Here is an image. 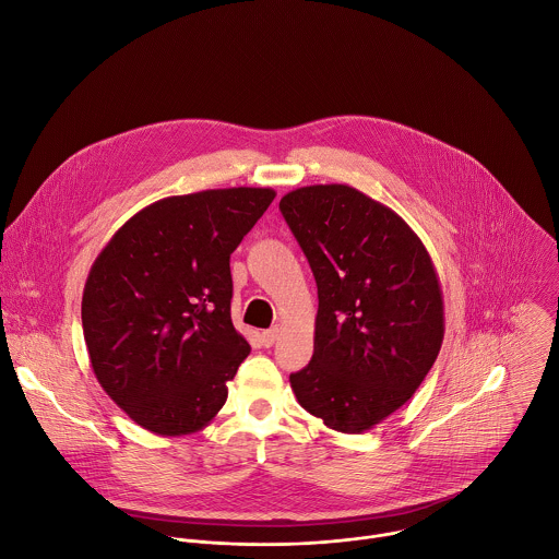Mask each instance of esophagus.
Segmentation results:
<instances>
[{"instance_id": "obj_1", "label": "esophagus", "mask_w": 559, "mask_h": 559, "mask_svg": "<svg viewBox=\"0 0 559 559\" xmlns=\"http://www.w3.org/2000/svg\"><path fill=\"white\" fill-rule=\"evenodd\" d=\"M277 338H280V328H271V330L262 332V345L264 347H273L277 343Z\"/></svg>"}]
</instances>
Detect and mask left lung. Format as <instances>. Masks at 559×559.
<instances>
[{
  "instance_id": "8db88e82",
  "label": "left lung",
  "mask_w": 559,
  "mask_h": 559,
  "mask_svg": "<svg viewBox=\"0 0 559 559\" xmlns=\"http://www.w3.org/2000/svg\"><path fill=\"white\" fill-rule=\"evenodd\" d=\"M280 210L319 288L314 354L290 374L293 392L330 429L362 433L409 401L438 358V273L414 229L358 188H297Z\"/></svg>"
}]
</instances>
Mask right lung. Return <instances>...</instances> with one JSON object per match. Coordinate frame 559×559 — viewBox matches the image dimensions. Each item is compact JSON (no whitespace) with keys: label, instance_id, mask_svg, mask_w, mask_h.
<instances>
[{"label":"right lung","instance_id":"right-lung-1","mask_svg":"<svg viewBox=\"0 0 559 559\" xmlns=\"http://www.w3.org/2000/svg\"><path fill=\"white\" fill-rule=\"evenodd\" d=\"M273 199L249 187L165 197L95 258L82 295L91 367L143 429L194 433L225 405L251 352L229 314V255Z\"/></svg>","mask_w":559,"mask_h":559}]
</instances>
